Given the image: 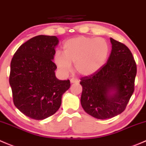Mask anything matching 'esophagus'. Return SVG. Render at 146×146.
Listing matches in <instances>:
<instances>
[{"mask_svg":"<svg viewBox=\"0 0 146 146\" xmlns=\"http://www.w3.org/2000/svg\"><path fill=\"white\" fill-rule=\"evenodd\" d=\"M70 82H71L72 84H73V83H79V80H78L77 79L72 78V79H70Z\"/></svg>","mask_w":146,"mask_h":146,"instance_id":"34e87169","label":"esophagus"}]
</instances>
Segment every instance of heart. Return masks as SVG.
I'll return each instance as SVG.
<instances>
[{
	"instance_id": "1",
	"label": "heart",
	"mask_w": 146,
	"mask_h": 146,
	"mask_svg": "<svg viewBox=\"0 0 146 146\" xmlns=\"http://www.w3.org/2000/svg\"><path fill=\"white\" fill-rule=\"evenodd\" d=\"M64 53L55 52L54 62L59 71L67 74L74 63L76 72L89 76L105 64L110 53V46L103 38L78 36L67 40L63 45Z\"/></svg>"
}]
</instances>
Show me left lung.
<instances>
[{"label":"left lung","mask_w":146,"mask_h":146,"mask_svg":"<svg viewBox=\"0 0 146 146\" xmlns=\"http://www.w3.org/2000/svg\"><path fill=\"white\" fill-rule=\"evenodd\" d=\"M112 51L108 62L96 73L81 78V104L94 117H114L125 110L134 91L136 64L122 43L110 38Z\"/></svg>","instance_id":"8db88e82"}]
</instances>
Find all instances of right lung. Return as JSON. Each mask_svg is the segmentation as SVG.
<instances>
[{
  "label": "right lung",
  "mask_w": 146,
  "mask_h": 146,
  "mask_svg": "<svg viewBox=\"0 0 146 146\" xmlns=\"http://www.w3.org/2000/svg\"><path fill=\"white\" fill-rule=\"evenodd\" d=\"M55 36L39 35L19 46L10 63L9 82L13 103L29 117L40 120L54 115L62 96L70 87V80H59L52 62L58 44Z\"/></svg>",
  "instance_id": "right-lung-1"
}]
</instances>
